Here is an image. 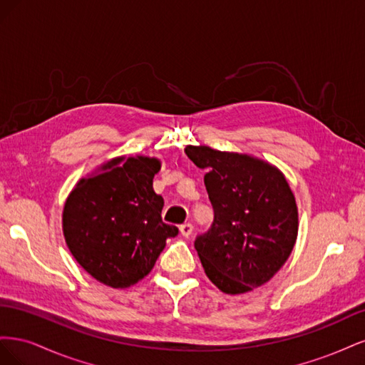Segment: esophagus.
<instances>
[{
	"instance_id": "1",
	"label": "esophagus",
	"mask_w": 365,
	"mask_h": 365,
	"mask_svg": "<svg viewBox=\"0 0 365 365\" xmlns=\"http://www.w3.org/2000/svg\"><path fill=\"white\" fill-rule=\"evenodd\" d=\"M180 231H181V235L184 237H189L192 235V231H193V225L190 222H185V224L180 225Z\"/></svg>"
}]
</instances>
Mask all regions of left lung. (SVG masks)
Masks as SVG:
<instances>
[{"label": "left lung", "mask_w": 365, "mask_h": 365, "mask_svg": "<svg viewBox=\"0 0 365 365\" xmlns=\"http://www.w3.org/2000/svg\"><path fill=\"white\" fill-rule=\"evenodd\" d=\"M205 169L213 224L195 239L207 277L227 294H244L272 279L295 245L298 212L284 176L242 153L187 146Z\"/></svg>", "instance_id": "obj_1"}]
</instances>
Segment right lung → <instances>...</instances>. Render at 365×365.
Segmentation results:
<instances>
[{
	"mask_svg": "<svg viewBox=\"0 0 365 365\" xmlns=\"http://www.w3.org/2000/svg\"><path fill=\"white\" fill-rule=\"evenodd\" d=\"M155 158L123 157L81 180L63 207V236L77 263L96 280L126 288L152 271L165 247L178 235L164 224L163 196L153 192L160 170Z\"/></svg>",
	"mask_w": 365,
	"mask_h": 365,
	"instance_id": "obj_1",
	"label": "right lung"
}]
</instances>
